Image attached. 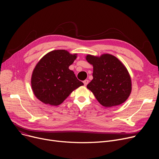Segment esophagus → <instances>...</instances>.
<instances>
[{"mask_svg": "<svg viewBox=\"0 0 159 159\" xmlns=\"http://www.w3.org/2000/svg\"><path fill=\"white\" fill-rule=\"evenodd\" d=\"M84 86H86L88 83H89V80H84Z\"/></svg>", "mask_w": 159, "mask_h": 159, "instance_id": "esophagus-1", "label": "esophagus"}]
</instances>
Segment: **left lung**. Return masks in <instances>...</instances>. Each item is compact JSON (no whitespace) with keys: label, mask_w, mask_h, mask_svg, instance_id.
Listing matches in <instances>:
<instances>
[{"label":"left lung","mask_w":159,"mask_h":159,"mask_svg":"<svg viewBox=\"0 0 159 159\" xmlns=\"http://www.w3.org/2000/svg\"><path fill=\"white\" fill-rule=\"evenodd\" d=\"M86 61L93 66V80L87 85L98 102L106 107L119 106L131 92V80L121 61L110 54L100 57L88 55Z\"/></svg>","instance_id":"obj_1"}]
</instances>
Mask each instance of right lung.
I'll return each instance as SVG.
<instances>
[{"mask_svg": "<svg viewBox=\"0 0 159 159\" xmlns=\"http://www.w3.org/2000/svg\"><path fill=\"white\" fill-rule=\"evenodd\" d=\"M65 49L46 54L35 66L31 75V88L35 96L51 106L62 104L72 91L84 84L69 69L77 58Z\"/></svg>", "mask_w": 159, "mask_h": 159, "instance_id": "right-lung-1", "label": "right lung"}]
</instances>
